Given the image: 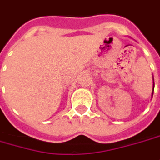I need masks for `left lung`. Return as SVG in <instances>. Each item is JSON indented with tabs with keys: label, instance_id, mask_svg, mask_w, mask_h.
I'll use <instances>...</instances> for the list:
<instances>
[{
	"label": "left lung",
	"instance_id": "1",
	"mask_svg": "<svg viewBox=\"0 0 160 160\" xmlns=\"http://www.w3.org/2000/svg\"><path fill=\"white\" fill-rule=\"evenodd\" d=\"M153 90H154V87H153Z\"/></svg>",
	"mask_w": 160,
	"mask_h": 160
}]
</instances>
